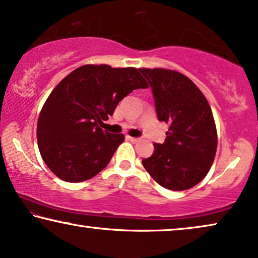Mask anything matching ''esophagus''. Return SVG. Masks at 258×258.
Returning <instances> with one entry per match:
<instances>
[{"instance_id": "1", "label": "esophagus", "mask_w": 258, "mask_h": 258, "mask_svg": "<svg viewBox=\"0 0 258 258\" xmlns=\"http://www.w3.org/2000/svg\"><path fill=\"white\" fill-rule=\"evenodd\" d=\"M127 139L131 141V143L136 144V143H139V141L141 140V138H134V137H130V136H127Z\"/></svg>"}]
</instances>
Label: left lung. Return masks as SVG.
Masks as SVG:
<instances>
[{
  "instance_id": "1",
  "label": "left lung",
  "mask_w": 258,
  "mask_h": 258,
  "mask_svg": "<svg viewBox=\"0 0 258 258\" xmlns=\"http://www.w3.org/2000/svg\"><path fill=\"white\" fill-rule=\"evenodd\" d=\"M150 83L158 119L169 125L164 144L144 159L148 174L170 190H186L205 179L215 159L217 132L212 108L200 89L181 72L139 69Z\"/></svg>"
}]
</instances>
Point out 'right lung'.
Returning <instances> with one entry per match:
<instances>
[{"label":"right lung","mask_w":258,"mask_h":258,"mask_svg":"<svg viewBox=\"0 0 258 258\" xmlns=\"http://www.w3.org/2000/svg\"><path fill=\"white\" fill-rule=\"evenodd\" d=\"M148 88L136 68L86 64L61 79L43 105L37 121L39 153L67 182L91 179L108 165L124 134L100 128L119 101Z\"/></svg>","instance_id":"right-lung-1"}]
</instances>
